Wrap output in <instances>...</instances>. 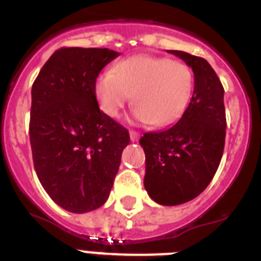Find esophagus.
<instances>
[{
  "mask_svg": "<svg viewBox=\"0 0 261 261\" xmlns=\"http://www.w3.org/2000/svg\"><path fill=\"white\" fill-rule=\"evenodd\" d=\"M129 136H130V141H138V138H140V133L136 132V130H130L129 132Z\"/></svg>",
  "mask_w": 261,
  "mask_h": 261,
  "instance_id": "1",
  "label": "esophagus"
}]
</instances>
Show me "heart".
<instances>
[{
	"label": "heart",
	"mask_w": 261,
	"mask_h": 261,
	"mask_svg": "<svg viewBox=\"0 0 261 261\" xmlns=\"http://www.w3.org/2000/svg\"><path fill=\"white\" fill-rule=\"evenodd\" d=\"M193 91V73L187 64L165 57L137 55L103 71L95 82L100 110L117 117L132 94L138 121L165 126L181 116Z\"/></svg>",
	"instance_id": "b5f03b06"
}]
</instances>
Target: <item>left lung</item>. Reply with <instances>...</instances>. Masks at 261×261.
Masks as SVG:
<instances>
[{
  "mask_svg": "<svg viewBox=\"0 0 261 261\" xmlns=\"http://www.w3.org/2000/svg\"><path fill=\"white\" fill-rule=\"evenodd\" d=\"M192 68L191 102L177 123L140 140L145 151L144 186L161 205L184 204L209 186L223 154L226 114L223 90L209 62L183 50H168Z\"/></svg>",
  "mask_w": 261,
  "mask_h": 261,
  "instance_id": "left-lung-1",
  "label": "left lung"
}]
</instances>
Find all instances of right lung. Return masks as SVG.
Segmentation results:
<instances>
[{
	"label": "right lung",
	"mask_w": 261,
	"mask_h": 261,
	"mask_svg": "<svg viewBox=\"0 0 261 261\" xmlns=\"http://www.w3.org/2000/svg\"><path fill=\"white\" fill-rule=\"evenodd\" d=\"M119 52L61 48L31 90L34 166L50 199L71 213L100 208L110 196L129 133L99 110L95 82Z\"/></svg>",
	"instance_id": "obj_1"
}]
</instances>
